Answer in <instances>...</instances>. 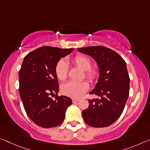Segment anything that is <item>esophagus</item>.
Returning a JSON list of instances; mask_svg holds the SVG:
<instances>
[{
    "mask_svg": "<svg viewBox=\"0 0 150 150\" xmlns=\"http://www.w3.org/2000/svg\"><path fill=\"white\" fill-rule=\"evenodd\" d=\"M72 101H73V103H77V102L79 101V99H72Z\"/></svg>",
    "mask_w": 150,
    "mask_h": 150,
    "instance_id": "obj_1",
    "label": "esophagus"
}]
</instances>
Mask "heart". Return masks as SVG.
<instances>
[{"mask_svg":"<svg viewBox=\"0 0 150 150\" xmlns=\"http://www.w3.org/2000/svg\"><path fill=\"white\" fill-rule=\"evenodd\" d=\"M73 64L85 71V77L89 81L93 83L98 78V72L96 69H91V62L87 57L83 54H78L72 59ZM55 74L58 79L65 81L67 77L68 65L65 61L60 60L55 66ZM89 88L88 82H74L69 81L64 84L61 87V92L63 94L73 99H79L83 96Z\"/></svg>","mask_w":150,"mask_h":150,"instance_id":"b5f03b06","label":"heart"}]
</instances>
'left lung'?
<instances>
[{
  "mask_svg": "<svg viewBox=\"0 0 150 150\" xmlns=\"http://www.w3.org/2000/svg\"><path fill=\"white\" fill-rule=\"evenodd\" d=\"M97 63L99 79L89 93L100 97L89 100V108L82 111L85 122L95 127H108L120 117L129 97V77L125 61L113 50L103 46L77 49Z\"/></svg>",
  "mask_w": 150,
  "mask_h": 150,
  "instance_id": "1",
  "label": "left lung"
}]
</instances>
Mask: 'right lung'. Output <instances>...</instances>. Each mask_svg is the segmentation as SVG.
<instances>
[{
    "label": "right lung",
    "mask_w": 150,
    "mask_h": 150,
    "mask_svg": "<svg viewBox=\"0 0 150 150\" xmlns=\"http://www.w3.org/2000/svg\"><path fill=\"white\" fill-rule=\"evenodd\" d=\"M73 49L41 47L27 54L18 73L19 93L24 108L29 118L40 127H57L65 117L72 104L70 97L57 96L58 79L55 66ZM56 93L53 100L51 96Z\"/></svg>",
    "instance_id": "right-lung-1"
}]
</instances>
